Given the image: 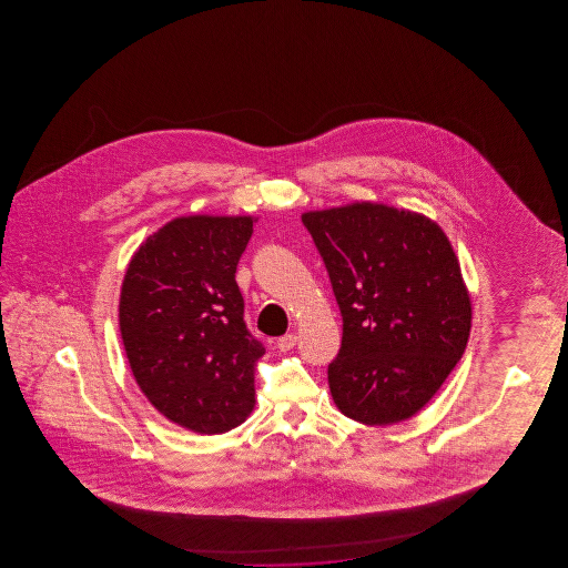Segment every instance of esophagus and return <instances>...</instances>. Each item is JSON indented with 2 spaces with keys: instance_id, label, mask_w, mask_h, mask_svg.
Returning a JSON list of instances; mask_svg holds the SVG:
<instances>
[{
  "instance_id": "1",
  "label": "esophagus",
  "mask_w": 568,
  "mask_h": 568,
  "mask_svg": "<svg viewBox=\"0 0 568 568\" xmlns=\"http://www.w3.org/2000/svg\"><path fill=\"white\" fill-rule=\"evenodd\" d=\"M276 345H278L280 351H290L294 345H296V335H294V333H288V335L280 337Z\"/></svg>"
}]
</instances>
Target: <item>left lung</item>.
I'll return each instance as SVG.
<instances>
[{
  "label": "left lung",
  "instance_id": "obj_1",
  "mask_svg": "<svg viewBox=\"0 0 568 568\" xmlns=\"http://www.w3.org/2000/svg\"><path fill=\"white\" fill-rule=\"evenodd\" d=\"M302 223L343 316L328 365L338 410L367 426L408 420L445 384L471 331V298L445 231L369 201L308 211Z\"/></svg>",
  "mask_w": 568,
  "mask_h": 568
}]
</instances>
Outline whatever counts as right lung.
Here are the masks:
<instances>
[{"mask_svg":"<svg viewBox=\"0 0 568 568\" xmlns=\"http://www.w3.org/2000/svg\"><path fill=\"white\" fill-rule=\"evenodd\" d=\"M254 221L172 219L138 247L121 284V338L138 386L199 435L227 433L254 410L266 349L245 326L235 282Z\"/></svg>","mask_w":568,"mask_h":568,"instance_id":"right-lung-1","label":"right lung"}]
</instances>
